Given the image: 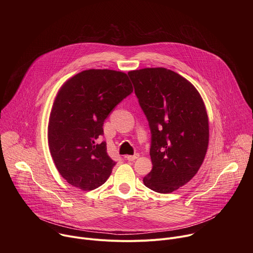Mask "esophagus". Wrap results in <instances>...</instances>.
<instances>
[{
    "mask_svg": "<svg viewBox=\"0 0 253 253\" xmlns=\"http://www.w3.org/2000/svg\"><path fill=\"white\" fill-rule=\"evenodd\" d=\"M137 158H139V154H138V153L135 154V155H128V156H126V159H127L128 161H134V160H136Z\"/></svg>",
    "mask_w": 253,
    "mask_h": 253,
    "instance_id": "1",
    "label": "esophagus"
}]
</instances>
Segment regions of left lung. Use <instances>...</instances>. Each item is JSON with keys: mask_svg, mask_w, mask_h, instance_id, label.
Here are the masks:
<instances>
[{"mask_svg": "<svg viewBox=\"0 0 253 253\" xmlns=\"http://www.w3.org/2000/svg\"><path fill=\"white\" fill-rule=\"evenodd\" d=\"M151 130L152 170L146 187L171 193L198 172L209 142L208 116L197 89L166 68H144L128 73Z\"/></svg>", "mask_w": 253, "mask_h": 253, "instance_id": "8db88e82", "label": "left lung"}]
</instances>
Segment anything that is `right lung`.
I'll list each match as a JSON object with an SVG mask.
<instances>
[{
    "label": "right lung",
    "instance_id": "1",
    "mask_svg": "<svg viewBox=\"0 0 253 253\" xmlns=\"http://www.w3.org/2000/svg\"><path fill=\"white\" fill-rule=\"evenodd\" d=\"M133 92L123 72L90 69L67 80L57 93L48 124L55 166L72 186L90 191L106 182L116 162L101 141L105 119Z\"/></svg>",
    "mask_w": 253,
    "mask_h": 253
}]
</instances>
